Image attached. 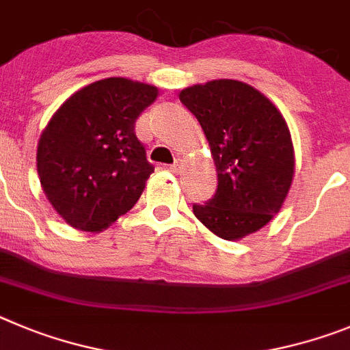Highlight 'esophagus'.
<instances>
[{
	"instance_id": "34e87169",
	"label": "esophagus",
	"mask_w": 350,
	"mask_h": 350,
	"mask_svg": "<svg viewBox=\"0 0 350 350\" xmlns=\"http://www.w3.org/2000/svg\"><path fill=\"white\" fill-rule=\"evenodd\" d=\"M171 171L174 172V174H178V172L183 171V162H181V160H176V162L172 163V165H171Z\"/></svg>"
}]
</instances>
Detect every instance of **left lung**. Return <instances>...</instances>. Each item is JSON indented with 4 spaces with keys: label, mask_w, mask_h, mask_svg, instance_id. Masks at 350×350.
<instances>
[{
    "label": "left lung",
    "mask_w": 350,
    "mask_h": 350,
    "mask_svg": "<svg viewBox=\"0 0 350 350\" xmlns=\"http://www.w3.org/2000/svg\"><path fill=\"white\" fill-rule=\"evenodd\" d=\"M209 141L218 188L193 214L225 241L265 226L295 174L291 134L279 109L251 85L213 80L179 92Z\"/></svg>",
    "instance_id": "8db88e82"
}]
</instances>
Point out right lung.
Masks as SVG:
<instances>
[{
    "label": "right lung",
    "instance_id": "add662e5",
    "mask_svg": "<svg viewBox=\"0 0 350 350\" xmlns=\"http://www.w3.org/2000/svg\"><path fill=\"white\" fill-rule=\"evenodd\" d=\"M157 87L106 78L69 97L38 143L46 198L73 228L100 232L139 200L155 167L136 136V120Z\"/></svg>",
    "mask_w": 350,
    "mask_h": 350
}]
</instances>
